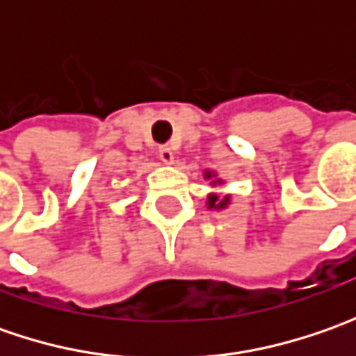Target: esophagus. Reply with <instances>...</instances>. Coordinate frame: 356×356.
<instances>
[{"label": "esophagus", "instance_id": "1", "mask_svg": "<svg viewBox=\"0 0 356 356\" xmlns=\"http://www.w3.org/2000/svg\"><path fill=\"white\" fill-rule=\"evenodd\" d=\"M158 158H160L164 164H172V162H174V152H172V148H168V146H160V148H158Z\"/></svg>", "mask_w": 356, "mask_h": 356}]
</instances>
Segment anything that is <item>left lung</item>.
Segmentation results:
<instances>
[{
	"label": "left lung",
	"mask_w": 356,
	"mask_h": 356,
	"mask_svg": "<svg viewBox=\"0 0 356 356\" xmlns=\"http://www.w3.org/2000/svg\"><path fill=\"white\" fill-rule=\"evenodd\" d=\"M216 176H218L216 172H210V170L204 172V178H206V180H212L210 184L212 186L222 184V180H220V178H216ZM229 202H232L229 194H227V196H224V198H220L218 194H210L206 204H208V210H226L227 206H229Z\"/></svg>",
	"instance_id": "left-lung-1"
}]
</instances>
